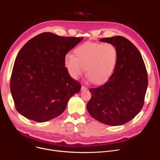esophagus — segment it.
I'll return each mask as SVG.
<instances>
[{"mask_svg": "<svg viewBox=\"0 0 160 160\" xmlns=\"http://www.w3.org/2000/svg\"><path fill=\"white\" fill-rule=\"evenodd\" d=\"M88 89V87H86V86H83V85L82 86V88H81V90H82V91H84V90H86V89Z\"/></svg>", "mask_w": 160, "mask_h": 160, "instance_id": "1", "label": "esophagus"}]
</instances>
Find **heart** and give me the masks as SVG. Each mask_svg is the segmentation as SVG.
<instances>
[{
  "mask_svg": "<svg viewBox=\"0 0 160 160\" xmlns=\"http://www.w3.org/2000/svg\"><path fill=\"white\" fill-rule=\"evenodd\" d=\"M74 55L67 54L64 65L74 79L86 73L89 80L95 83L107 80L113 73L118 60L116 47L109 43L87 41L78 45Z\"/></svg>",
  "mask_w": 160,
  "mask_h": 160,
  "instance_id": "obj_1",
  "label": "heart"
}]
</instances>
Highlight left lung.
<instances>
[{
	"label": "left lung",
	"mask_w": 160,
	"mask_h": 160,
	"mask_svg": "<svg viewBox=\"0 0 160 160\" xmlns=\"http://www.w3.org/2000/svg\"><path fill=\"white\" fill-rule=\"evenodd\" d=\"M113 44L118 60L113 74L103 85L89 89L87 104L90 115L107 125L118 126L133 119L143 106L148 75L141 53L122 36L100 39Z\"/></svg>",
	"instance_id": "obj_1"
}]
</instances>
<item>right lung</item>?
Here are the masks:
<instances>
[{
    "label": "right lung",
    "mask_w": 160,
    "mask_h": 160,
    "mask_svg": "<svg viewBox=\"0 0 160 160\" xmlns=\"http://www.w3.org/2000/svg\"><path fill=\"white\" fill-rule=\"evenodd\" d=\"M83 38L43 32L30 39L16 57L10 79L15 107L26 118L46 122L61 115L81 89L64 65L67 53Z\"/></svg>",
    "instance_id": "1"
}]
</instances>
